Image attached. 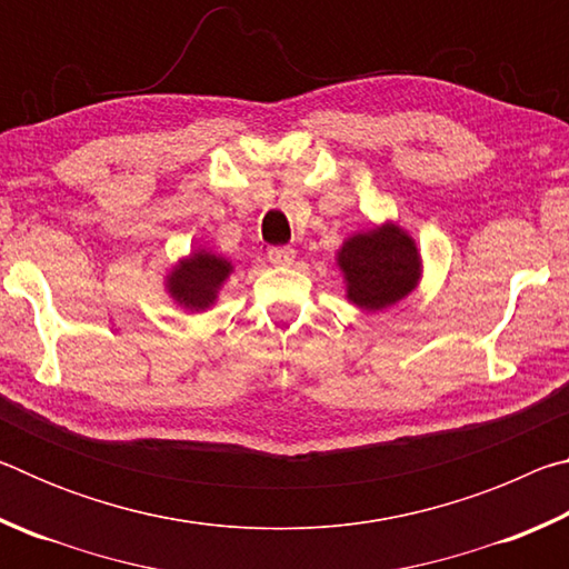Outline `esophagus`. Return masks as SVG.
I'll return each mask as SVG.
<instances>
[{"label": "esophagus", "instance_id": "esophagus-1", "mask_svg": "<svg viewBox=\"0 0 569 569\" xmlns=\"http://www.w3.org/2000/svg\"><path fill=\"white\" fill-rule=\"evenodd\" d=\"M296 258V250L291 246H276L268 250V261L273 266H291Z\"/></svg>", "mask_w": 569, "mask_h": 569}]
</instances>
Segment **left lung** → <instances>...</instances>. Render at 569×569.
Listing matches in <instances>:
<instances>
[{
  "label": "left lung",
  "mask_w": 569,
  "mask_h": 569,
  "mask_svg": "<svg viewBox=\"0 0 569 569\" xmlns=\"http://www.w3.org/2000/svg\"><path fill=\"white\" fill-rule=\"evenodd\" d=\"M349 301L366 311H381L413 291L419 281V253L399 226L387 223L356 233L339 250Z\"/></svg>",
  "instance_id": "8db88e82"
}]
</instances>
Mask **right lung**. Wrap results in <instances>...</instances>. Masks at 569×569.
<instances>
[{"label":"right lung","instance_id":"obj_1","mask_svg":"<svg viewBox=\"0 0 569 569\" xmlns=\"http://www.w3.org/2000/svg\"><path fill=\"white\" fill-rule=\"evenodd\" d=\"M230 271H233V266L226 258L198 250L168 276V291L180 306L190 308V311H203L216 301Z\"/></svg>","mask_w":569,"mask_h":569}]
</instances>
